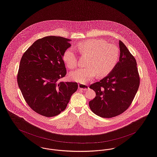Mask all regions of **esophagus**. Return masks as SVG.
<instances>
[{"mask_svg":"<svg viewBox=\"0 0 157 157\" xmlns=\"http://www.w3.org/2000/svg\"><path fill=\"white\" fill-rule=\"evenodd\" d=\"M78 88L82 90H86L89 89V86H88V85L80 83L78 85Z\"/></svg>","mask_w":157,"mask_h":157,"instance_id":"1","label":"esophagus"}]
</instances>
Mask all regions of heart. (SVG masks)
I'll return each instance as SVG.
<instances>
[{"instance_id": "heart-1", "label": "heart", "mask_w": 157, "mask_h": 157, "mask_svg": "<svg viewBox=\"0 0 157 157\" xmlns=\"http://www.w3.org/2000/svg\"><path fill=\"white\" fill-rule=\"evenodd\" d=\"M78 50L82 56H88L86 68L76 69L69 74V78L73 81L85 83L94 78L108 75L119 61L120 50L114 44H108L101 39H93L82 41L77 45ZM63 60L70 69L75 68L77 58L72 49L65 51Z\"/></svg>"}]
</instances>
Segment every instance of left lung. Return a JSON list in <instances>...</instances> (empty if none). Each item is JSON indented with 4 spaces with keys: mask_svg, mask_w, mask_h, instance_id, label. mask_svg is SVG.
Listing matches in <instances>:
<instances>
[{
    "mask_svg": "<svg viewBox=\"0 0 157 157\" xmlns=\"http://www.w3.org/2000/svg\"><path fill=\"white\" fill-rule=\"evenodd\" d=\"M119 61L107 75L92 84L96 92L89 102L91 110L105 118L117 116L126 110L133 101L140 85L137 63L134 57L119 41Z\"/></svg>",
    "mask_w": 157,
    "mask_h": 157,
    "instance_id": "8db88e82",
    "label": "left lung"
}]
</instances>
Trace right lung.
Returning <instances> with one entry per match:
<instances>
[{
  "instance_id": "1",
  "label": "right lung",
  "mask_w": 157,
  "mask_h": 157,
  "mask_svg": "<svg viewBox=\"0 0 157 157\" xmlns=\"http://www.w3.org/2000/svg\"><path fill=\"white\" fill-rule=\"evenodd\" d=\"M71 40L58 36L36 41L21 57L17 83L28 105L45 117L59 114L78 89L76 82L58 81L67 71L63 55Z\"/></svg>"
}]
</instances>
